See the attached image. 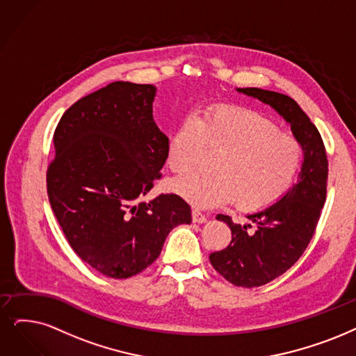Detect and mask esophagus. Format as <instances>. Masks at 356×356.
<instances>
[{
	"mask_svg": "<svg viewBox=\"0 0 356 356\" xmlns=\"http://www.w3.org/2000/svg\"><path fill=\"white\" fill-rule=\"evenodd\" d=\"M191 215H193V222H195V223H204L207 220L206 216L198 209H193Z\"/></svg>",
	"mask_w": 356,
	"mask_h": 356,
	"instance_id": "esophagus-1",
	"label": "esophagus"
}]
</instances>
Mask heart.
<instances>
[{"label":"heart","instance_id":"obj_1","mask_svg":"<svg viewBox=\"0 0 356 356\" xmlns=\"http://www.w3.org/2000/svg\"><path fill=\"white\" fill-rule=\"evenodd\" d=\"M204 149L220 150L211 168L175 184V190L197 207L235 200L241 210H263L285 197L304 162V147L282 133L261 113L218 106L197 120H184L170 134L166 162L177 177H186L202 162Z\"/></svg>","mask_w":356,"mask_h":356}]
</instances>
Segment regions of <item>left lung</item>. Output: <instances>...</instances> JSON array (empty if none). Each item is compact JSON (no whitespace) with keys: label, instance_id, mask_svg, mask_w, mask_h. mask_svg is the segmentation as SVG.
<instances>
[{"label":"left lung","instance_id":"obj_1","mask_svg":"<svg viewBox=\"0 0 356 356\" xmlns=\"http://www.w3.org/2000/svg\"><path fill=\"white\" fill-rule=\"evenodd\" d=\"M238 92L276 109L304 147L300 178L277 203L248 215V225L218 215V220L231 227L232 239L226 248L209 255L211 266L234 285L255 288L285 273L307 250L325 203L329 161L317 127L292 97L259 88Z\"/></svg>","mask_w":356,"mask_h":356}]
</instances>
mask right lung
Segmentation results:
<instances>
[{
    "mask_svg": "<svg viewBox=\"0 0 356 356\" xmlns=\"http://www.w3.org/2000/svg\"><path fill=\"white\" fill-rule=\"evenodd\" d=\"M152 84L113 81L71 105L54 133L47 190L70 247L99 273L127 279L191 223L177 194L140 202L162 178L168 137L153 121Z\"/></svg>",
    "mask_w": 356,
    "mask_h": 356,
    "instance_id": "obj_1",
    "label": "right lung"
}]
</instances>
